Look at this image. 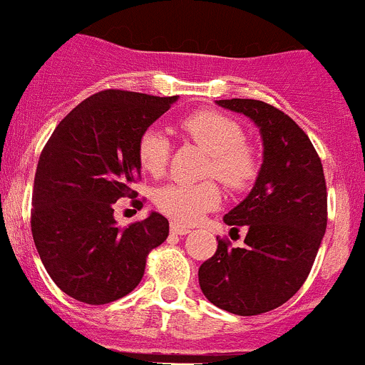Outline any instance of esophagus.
Returning <instances> with one entry per match:
<instances>
[{
    "label": "esophagus",
    "mask_w": 365,
    "mask_h": 365,
    "mask_svg": "<svg viewBox=\"0 0 365 365\" xmlns=\"http://www.w3.org/2000/svg\"><path fill=\"white\" fill-rule=\"evenodd\" d=\"M170 232L172 234H178V236H184V234H187V232H191V229L190 227H184V225H181V223H172L170 225Z\"/></svg>",
    "instance_id": "esophagus-1"
}]
</instances>
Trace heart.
<instances>
[{"mask_svg":"<svg viewBox=\"0 0 365 365\" xmlns=\"http://www.w3.org/2000/svg\"><path fill=\"white\" fill-rule=\"evenodd\" d=\"M181 128L197 145L211 154L207 174L232 190H241L254 181L257 160L254 150L243 142V129L237 122L216 111L204 110L184 118ZM136 154L140 167L147 174L161 175L167 168L170 142L160 129L149 128L140 136ZM154 202L168 218L190 225L218 205L220 191L211 181L167 184L156 191Z\"/></svg>","mask_w":365,"mask_h":365,"instance_id":"heart-1","label":"heart"}]
</instances>
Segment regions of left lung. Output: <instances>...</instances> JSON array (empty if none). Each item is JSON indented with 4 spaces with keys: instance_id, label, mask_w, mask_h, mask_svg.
I'll return each instance as SVG.
<instances>
[{
    "instance_id": "1",
    "label": "left lung",
    "mask_w": 365,
    "mask_h": 365,
    "mask_svg": "<svg viewBox=\"0 0 365 365\" xmlns=\"http://www.w3.org/2000/svg\"><path fill=\"white\" fill-rule=\"evenodd\" d=\"M216 104L250 118L262 140V165L250 193L223 222L245 227L243 247L218 240L198 268V284L212 305L257 316L286 304L304 286L327 230L323 165L309 136L272 104L223 99Z\"/></svg>"
}]
</instances>
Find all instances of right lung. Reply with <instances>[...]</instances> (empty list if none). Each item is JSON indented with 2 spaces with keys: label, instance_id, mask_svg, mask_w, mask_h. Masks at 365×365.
<instances>
[{
  "label": "right lung",
  "instance_id": "1",
  "mask_svg": "<svg viewBox=\"0 0 365 365\" xmlns=\"http://www.w3.org/2000/svg\"><path fill=\"white\" fill-rule=\"evenodd\" d=\"M179 99L125 90L93 93L56 125L38 158L31 234L56 286L74 300L104 305L131 293L145 259L168 236L150 211L125 229L113 204L133 197L140 178V136Z\"/></svg>",
  "mask_w": 365,
  "mask_h": 365
}]
</instances>
